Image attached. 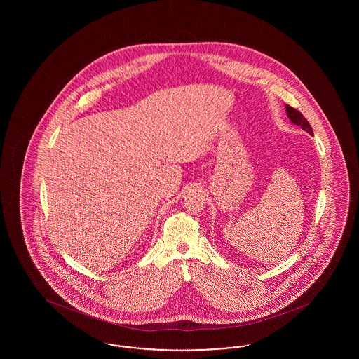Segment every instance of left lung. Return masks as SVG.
Listing matches in <instances>:
<instances>
[{
	"instance_id": "1",
	"label": "left lung",
	"mask_w": 359,
	"mask_h": 359,
	"mask_svg": "<svg viewBox=\"0 0 359 359\" xmlns=\"http://www.w3.org/2000/svg\"><path fill=\"white\" fill-rule=\"evenodd\" d=\"M285 109H287V114H288L290 120L292 121L293 123H296V125L302 126V129H303V130H306V132L309 133V135H313L311 125L308 123V121L306 120V117H304L299 110H296L294 107H292L290 104H287V106H285Z\"/></svg>"
}]
</instances>
